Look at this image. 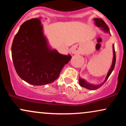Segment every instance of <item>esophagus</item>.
I'll return each instance as SVG.
<instances>
[{"mask_svg":"<svg viewBox=\"0 0 126 126\" xmlns=\"http://www.w3.org/2000/svg\"><path fill=\"white\" fill-rule=\"evenodd\" d=\"M79 48H80V47L78 46H73L72 48V53L73 54H77L79 51Z\"/></svg>","mask_w":126,"mask_h":126,"instance_id":"34e87169","label":"esophagus"}]
</instances>
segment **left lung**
Listing matches in <instances>:
<instances>
[{"label": "left lung", "instance_id": "obj_1", "mask_svg": "<svg viewBox=\"0 0 126 126\" xmlns=\"http://www.w3.org/2000/svg\"><path fill=\"white\" fill-rule=\"evenodd\" d=\"M95 21V24L96 26H97L98 27H99L101 30H102V31H104L105 32H108L110 34V29L108 28V27L105 23V22L102 19L100 18H94V19ZM112 50H113V59H112V64H111V68L110 69L109 71H108L107 75L106 78H105V80L104 81L103 83H101L99 85H93L91 84V83H89L87 82L86 80H84L83 79H82V78H79V85H80V86L82 87L88 89H90V90H95V89H97L99 88H100L104 83H105V82L107 81V80L108 79V78H109V76H110L111 73H112V70H114V68L115 67V61H116V57H115V49H114V44L112 45Z\"/></svg>", "mask_w": 126, "mask_h": 126}]
</instances>
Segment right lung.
<instances>
[{
	"instance_id": "right-lung-1",
	"label": "right lung",
	"mask_w": 126,
	"mask_h": 126,
	"mask_svg": "<svg viewBox=\"0 0 126 126\" xmlns=\"http://www.w3.org/2000/svg\"><path fill=\"white\" fill-rule=\"evenodd\" d=\"M14 67L22 80L33 85L51 83L59 76L72 57L52 50L43 34L40 18L22 24L12 45Z\"/></svg>"
}]
</instances>
